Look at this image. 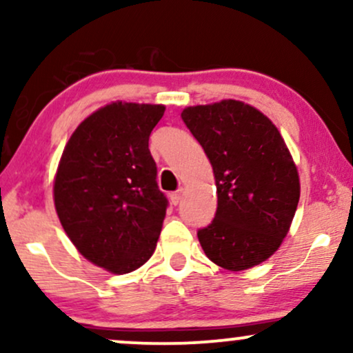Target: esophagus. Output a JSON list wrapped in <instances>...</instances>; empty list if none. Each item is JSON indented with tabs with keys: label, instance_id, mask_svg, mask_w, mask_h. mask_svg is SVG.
Instances as JSON below:
<instances>
[{
	"label": "esophagus",
	"instance_id": "obj_1",
	"mask_svg": "<svg viewBox=\"0 0 353 353\" xmlns=\"http://www.w3.org/2000/svg\"><path fill=\"white\" fill-rule=\"evenodd\" d=\"M181 199H182V189L176 190V192H172V194H171V202H172L174 205H177V204H179Z\"/></svg>",
	"mask_w": 353,
	"mask_h": 353
}]
</instances>
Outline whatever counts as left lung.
<instances>
[{
    "mask_svg": "<svg viewBox=\"0 0 353 353\" xmlns=\"http://www.w3.org/2000/svg\"><path fill=\"white\" fill-rule=\"evenodd\" d=\"M182 121L212 165L217 210L197 237L222 269L267 261L289 232L301 182L292 156L269 117L242 101L190 106Z\"/></svg>",
    "mask_w": 353,
    "mask_h": 353,
    "instance_id": "1",
    "label": "left lung"
}]
</instances>
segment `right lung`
<instances>
[{
  "mask_svg": "<svg viewBox=\"0 0 353 353\" xmlns=\"http://www.w3.org/2000/svg\"><path fill=\"white\" fill-rule=\"evenodd\" d=\"M163 104L111 103L81 123L54 177V208L81 255L112 274L154 254L168 209L149 136Z\"/></svg>",
  "mask_w": 353,
  "mask_h": 353,
  "instance_id": "add662e5",
  "label": "right lung"
}]
</instances>
